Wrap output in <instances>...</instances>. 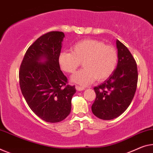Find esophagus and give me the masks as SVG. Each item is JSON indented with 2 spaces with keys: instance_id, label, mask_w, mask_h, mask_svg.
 Returning a JSON list of instances; mask_svg holds the SVG:
<instances>
[{
  "instance_id": "obj_1",
  "label": "esophagus",
  "mask_w": 153,
  "mask_h": 153,
  "mask_svg": "<svg viewBox=\"0 0 153 153\" xmlns=\"http://www.w3.org/2000/svg\"><path fill=\"white\" fill-rule=\"evenodd\" d=\"M76 90L77 91H83V90H85V88H82V87H81V86L76 85Z\"/></svg>"
}]
</instances>
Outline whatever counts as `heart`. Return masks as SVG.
I'll list each match as a JSON object with an SVG mask.
<instances>
[{"label": "heart", "mask_w": 153, "mask_h": 153, "mask_svg": "<svg viewBox=\"0 0 153 153\" xmlns=\"http://www.w3.org/2000/svg\"><path fill=\"white\" fill-rule=\"evenodd\" d=\"M118 60L116 49L105 45L97 39H87L72 46V52L62 51L58 62L63 71L73 73L83 63V69L77 71L70 78L73 83L85 87L95 79L104 81L114 73Z\"/></svg>", "instance_id": "1"}]
</instances>
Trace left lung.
<instances>
[{"label":"left lung","mask_w":153,"mask_h":153,"mask_svg":"<svg viewBox=\"0 0 153 153\" xmlns=\"http://www.w3.org/2000/svg\"><path fill=\"white\" fill-rule=\"evenodd\" d=\"M117 67L109 78L95 87L96 97L91 106L98 118L110 120L120 116L130 105L137 88L138 73L135 60L128 49L116 40Z\"/></svg>","instance_id":"left-lung-1"}]
</instances>
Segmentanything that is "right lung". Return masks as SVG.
I'll use <instances>...</instances> for the list:
<instances>
[{
  "instance_id": "obj_1",
  "label": "right lung",
  "mask_w": 153,
  "mask_h": 153,
  "mask_svg": "<svg viewBox=\"0 0 153 153\" xmlns=\"http://www.w3.org/2000/svg\"><path fill=\"white\" fill-rule=\"evenodd\" d=\"M64 37L61 31L39 37L28 48L20 65L22 95L30 109L47 123H59L68 116L76 93L74 85H66L58 62Z\"/></svg>"
}]
</instances>
